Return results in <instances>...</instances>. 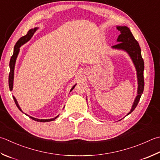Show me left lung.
Here are the masks:
<instances>
[{"mask_svg":"<svg viewBox=\"0 0 160 160\" xmlns=\"http://www.w3.org/2000/svg\"><path fill=\"white\" fill-rule=\"evenodd\" d=\"M117 29L120 31L121 34L118 37L117 42L118 43L117 45L112 46V48L120 50L126 52L130 59H132L133 64L135 67L137 71V95L134 99L130 111L128 114H130L136 108L137 104L142 96L143 88H144V79H143V70H144V62L142 57L141 48L139 43L134 39L130 30L127 26H117ZM126 115V116H127Z\"/></svg>","mask_w":160,"mask_h":160,"instance_id":"left-lung-1","label":"left lung"}]
</instances>
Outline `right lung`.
<instances>
[{"label":"right lung","instance_id":"obj_1","mask_svg":"<svg viewBox=\"0 0 160 160\" xmlns=\"http://www.w3.org/2000/svg\"><path fill=\"white\" fill-rule=\"evenodd\" d=\"M39 29V28H32V29L29 30L28 31V33L26 35H25L23 37H21V38L18 40V42L16 43V44L14 46V52H13V55L11 57L10 59V62H9V69H10V71H9V89L10 91H12L13 89V84H14V67H15V64H16V61H17V58L18 57V53H19V51H20V47L25 44V43H27L28 41H29L31 38H32V37L33 36V34H34V32H36V31ZM77 84H75L73 85V87H72L71 89L70 92H71L72 90L74 89V87H76ZM13 98L14 100V102H15V104L17 106V108H18V109L21 112H23L22 111V109H21L19 105H18V103L17 101V99L14 96H13ZM26 115L28 116L30 118H32V119L36 121H39V122H48V121H54L55 120L56 118H57L59 115H58L57 117H55V118H50V119H39V118H34L32 117H30L29 115H28L27 114H26Z\"/></svg>","mask_w":160,"mask_h":160}]
</instances>
